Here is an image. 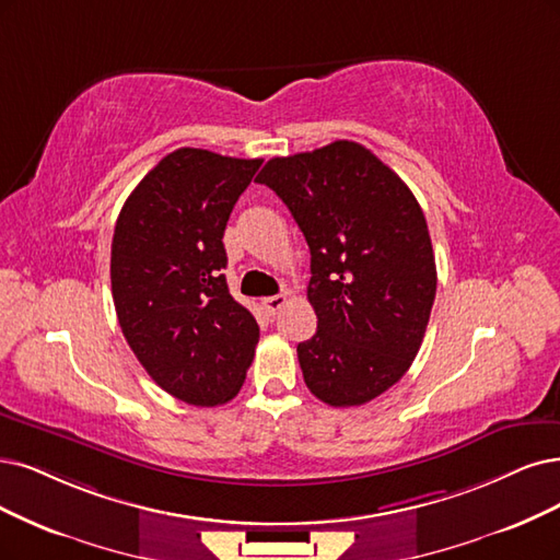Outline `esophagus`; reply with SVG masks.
<instances>
[{
  "mask_svg": "<svg viewBox=\"0 0 560 560\" xmlns=\"http://www.w3.org/2000/svg\"><path fill=\"white\" fill-rule=\"evenodd\" d=\"M285 295H272V298H262V306H265V312L269 314V316H275V314H279V308L281 306H285Z\"/></svg>",
  "mask_w": 560,
  "mask_h": 560,
  "instance_id": "34e87169",
  "label": "esophagus"
}]
</instances>
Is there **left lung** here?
Listing matches in <instances>:
<instances>
[{"mask_svg":"<svg viewBox=\"0 0 560 560\" xmlns=\"http://www.w3.org/2000/svg\"><path fill=\"white\" fill-rule=\"evenodd\" d=\"M256 179L285 202L312 252L306 298L318 329L298 346L306 387L335 408L376 399L416 360L436 298L420 202L353 140L269 159Z\"/></svg>","mask_w":560,"mask_h":560,"instance_id":"obj_1","label":"left lung"}]
</instances>
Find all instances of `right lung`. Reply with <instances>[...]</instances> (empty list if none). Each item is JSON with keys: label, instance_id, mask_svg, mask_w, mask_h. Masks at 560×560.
Segmentation results:
<instances>
[{"label": "right lung", "instance_id": "add662e5", "mask_svg": "<svg viewBox=\"0 0 560 560\" xmlns=\"http://www.w3.org/2000/svg\"><path fill=\"white\" fill-rule=\"evenodd\" d=\"M262 159L179 148L124 202L110 283L124 337L152 381L191 406L231 401L260 329L228 291L223 231Z\"/></svg>", "mask_w": 560, "mask_h": 560}]
</instances>
